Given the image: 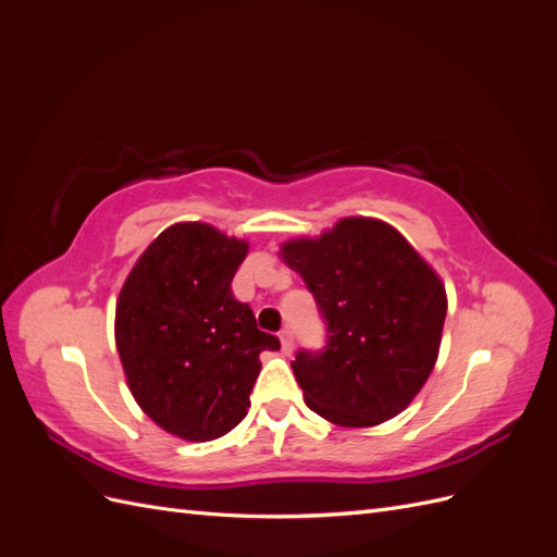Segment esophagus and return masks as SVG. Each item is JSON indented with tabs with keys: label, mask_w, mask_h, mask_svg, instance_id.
<instances>
[{
	"label": "esophagus",
	"mask_w": 557,
	"mask_h": 557,
	"mask_svg": "<svg viewBox=\"0 0 557 557\" xmlns=\"http://www.w3.org/2000/svg\"><path fill=\"white\" fill-rule=\"evenodd\" d=\"M278 339H281V348H283V352L285 356H290L293 352V346H295V342H293V332L285 327L281 334H278Z\"/></svg>",
	"instance_id": "34e87169"
}]
</instances>
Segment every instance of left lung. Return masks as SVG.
I'll return each instance as SVG.
<instances>
[{
    "label": "left lung",
    "instance_id": "obj_1",
    "mask_svg": "<svg viewBox=\"0 0 557 557\" xmlns=\"http://www.w3.org/2000/svg\"><path fill=\"white\" fill-rule=\"evenodd\" d=\"M327 323L323 352H297L311 411L374 428L409 407L440 358L448 297L432 264L385 221L348 215L318 237L281 244Z\"/></svg>",
    "mask_w": 557,
    "mask_h": 557
}]
</instances>
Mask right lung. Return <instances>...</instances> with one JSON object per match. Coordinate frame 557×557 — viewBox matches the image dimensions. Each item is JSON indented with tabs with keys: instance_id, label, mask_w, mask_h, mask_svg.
<instances>
[{
	"instance_id": "1",
	"label": "right lung",
	"mask_w": 557,
	"mask_h": 557,
	"mask_svg": "<svg viewBox=\"0 0 557 557\" xmlns=\"http://www.w3.org/2000/svg\"><path fill=\"white\" fill-rule=\"evenodd\" d=\"M248 242L209 223H174L148 244L115 305V348L141 411L185 442H213L237 428L260 374V332L232 278Z\"/></svg>"
}]
</instances>
